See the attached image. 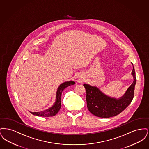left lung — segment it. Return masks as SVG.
I'll return each instance as SVG.
<instances>
[{
  "label": "left lung",
  "mask_w": 149,
  "mask_h": 149,
  "mask_svg": "<svg viewBox=\"0 0 149 149\" xmlns=\"http://www.w3.org/2000/svg\"><path fill=\"white\" fill-rule=\"evenodd\" d=\"M132 75L134 82L125 94L118 99L107 96L96 86L84 84L83 85L86 92V104L89 112L97 117L109 118L116 116L125 110L131 103L134 96L136 78L134 66Z\"/></svg>",
  "instance_id": "obj_1"
}]
</instances>
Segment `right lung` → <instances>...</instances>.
Returning <instances> with one entry per match:
<instances>
[{
	"instance_id": "right-lung-1",
	"label": "right lung",
	"mask_w": 149,
	"mask_h": 149,
	"mask_svg": "<svg viewBox=\"0 0 149 149\" xmlns=\"http://www.w3.org/2000/svg\"><path fill=\"white\" fill-rule=\"evenodd\" d=\"M75 83L74 81H66L61 84L58 86L56 92V99L54 104L49 108V109L37 112H29L30 113L33 115L37 116H41V117H52L55 116L59 111L61 108V96L62 94V92L64 89L70 86V85H74Z\"/></svg>"
}]
</instances>
